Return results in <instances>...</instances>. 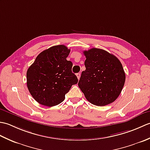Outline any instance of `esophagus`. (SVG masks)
Returning a JSON list of instances; mask_svg holds the SVG:
<instances>
[{"mask_svg": "<svg viewBox=\"0 0 150 150\" xmlns=\"http://www.w3.org/2000/svg\"><path fill=\"white\" fill-rule=\"evenodd\" d=\"M76 75H77V77L78 79L79 80V79H80V77H81V73H77V74H76Z\"/></svg>", "mask_w": 150, "mask_h": 150, "instance_id": "esophagus-1", "label": "esophagus"}]
</instances>
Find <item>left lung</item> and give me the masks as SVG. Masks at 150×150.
<instances>
[{
	"label": "left lung",
	"instance_id": "obj_1",
	"mask_svg": "<svg viewBox=\"0 0 150 150\" xmlns=\"http://www.w3.org/2000/svg\"><path fill=\"white\" fill-rule=\"evenodd\" d=\"M86 70L78 86L86 98L95 106L112 103L122 91L126 79L122 64L106 51L91 48L84 51Z\"/></svg>",
	"mask_w": 150,
	"mask_h": 150
}]
</instances>
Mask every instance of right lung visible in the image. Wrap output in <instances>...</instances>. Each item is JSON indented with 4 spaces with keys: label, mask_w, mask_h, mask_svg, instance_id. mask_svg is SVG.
<instances>
[{
    "label": "right lung",
    "mask_w": 150,
    "mask_h": 150,
    "mask_svg": "<svg viewBox=\"0 0 150 150\" xmlns=\"http://www.w3.org/2000/svg\"><path fill=\"white\" fill-rule=\"evenodd\" d=\"M69 53L64 45L52 46L41 52L28 68L27 86L37 103L48 107L58 105L71 86L77 84L73 63L66 60Z\"/></svg>",
    "instance_id": "obj_1"
}]
</instances>
